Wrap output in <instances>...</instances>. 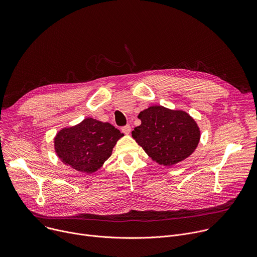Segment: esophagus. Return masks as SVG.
<instances>
[{"label":"esophagus","mask_w":257,"mask_h":257,"mask_svg":"<svg viewBox=\"0 0 257 257\" xmlns=\"http://www.w3.org/2000/svg\"><path fill=\"white\" fill-rule=\"evenodd\" d=\"M122 132L124 133V134H126V135H128L130 132H131V126L130 125H126V126H124V127H122Z\"/></svg>","instance_id":"1"}]
</instances>
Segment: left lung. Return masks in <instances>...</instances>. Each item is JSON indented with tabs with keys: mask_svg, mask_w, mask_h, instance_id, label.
<instances>
[{
	"mask_svg": "<svg viewBox=\"0 0 257 257\" xmlns=\"http://www.w3.org/2000/svg\"><path fill=\"white\" fill-rule=\"evenodd\" d=\"M141 124L132 137L153 161L171 167L187 159L197 148L200 131L186 112L152 105L140 112Z\"/></svg>",
	"mask_w": 257,
	"mask_h": 257,
	"instance_id": "obj_1",
	"label": "left lung"
}]
</instances>
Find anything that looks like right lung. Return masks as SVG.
Instances as JSON below:
<instances>
[{"mask_svg":"<svg viewBox=\"0 0 257 257\" xmlns=\"http://www.w3.org/2000/svg\"><path fill=\"white\" fill-rule=\"evenodd\" d=\"M122 136L124 134L109 123L86 118L57 133L55 152L65 165L91 174L111 157L114 146Z\"/></svg>","mask_w":257,"mask_h":257,"instance_id":"right-lung-1","label":"right lung"}]
</instances>
